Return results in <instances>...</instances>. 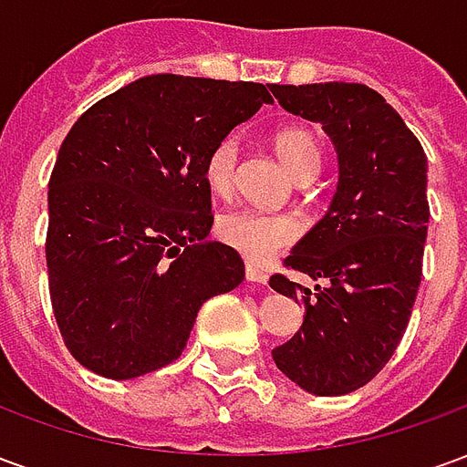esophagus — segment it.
Instances as JSON below:
<instances>
[{
    "label": "esophagus",
    "instance_id": "esophagus-1",
    "mask_svg": "<svg viewBox=\"0 0 467 467\" xmlns=\"http://www.w3.org/2000/svg\"><path fill=\"white\" fill-rule=\"evenodd\" d=\"M244 275H247V280H250V283H260V285L267 283V273H265L263 267H257V265L253 263L244 265Z\"/></svg>",
    "mask_w": 467,
    "mask_h": 467
}]
</instances>
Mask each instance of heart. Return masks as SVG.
Masks as SVG:
<instances>
[{
  "mask_svg": "<svg viewBox=\"0 0 467 467\" xmlns=\"http://www.w3.org/2000/svg\"><path fill=\"white\" fill-rule=\"evenodd\" d=\"M275 147L293 172V177H315L320 167V147L315 142L310 130L305 127H287L275 134ZM237 172V140L233 134L223 137L204 157V182L214 194H227L234 184ZM217 233L224 244L234 247L237 253L253 260V263H267L275 254L287 250L290 244L300 240L305 233L303 220L293 213H265V210H230L220 217Z\"/></svg>",
  "mask_w": 467,
  "mask_h": 467,
  "instance_id": "1",
  "label": "heart"
}]
</instances>
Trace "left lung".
Returning <instances> with one entry per match:
<instances>
[{
    "label": "left lung",
    "instance_id": "obj_1",
    "mask_svg": "<svg viewBox=\"0 0 467 467\" xmlns=\"http://www.w3.org/2000/svg\"><path fill=\"white\" fill-rule=\"evenodd\" d=\"M277 102L320 122L337 150L330 210L295 244L285 267L307 290L273 275L275 293L305 305L303 327L277 345L280 370L315 395L368 385L398 350L410 323L428 237V157L385 97L355 82L273 85Z\"/></svg>",
    "mask_w": 467,
    "mask_h": 467
}]
</instances>
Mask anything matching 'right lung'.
<instances>
[{"label":"right lung","instance_id":"obj_1","mask_svg":"<svg viewBox=\"0 0 467 467\" xmlns=\"http://www.w3.org/2000/svg\"><path fill=\"white\" fill-rule=\"evenodd\" d=\"M263 105L257 82L152 75L99 99L49 177L47 273L67 350L130 380L182 355L194 317L244 280L234 247L207 243L204 157Z\"/></svg>","mask_w":467,"mask_h":467}]
</instances>
